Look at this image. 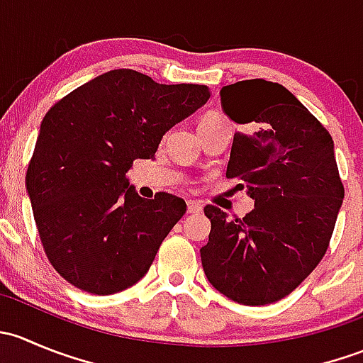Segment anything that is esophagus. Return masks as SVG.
I'll return each mask as SVG.
<instances>
[{
    "label": "esophagus",
    "instance_id": "34e87169",
    "mask_svg": "<svg viewBox=\"0 0 363 363\" xmlns=\"http://www.w3.org/2000/svg\"><path fill=\"white\" fill-rule=\"evenodd\" d=\"M188 212L189 214H199V212H202V205L195 200H188Z\"/></svg>",
    "mask_w": 363,
    "mask_h": 363
}]
</instances>
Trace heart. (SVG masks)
<instances>
[{
    "label": "heart",
    "instance_id": "1",
    "mask_svg": "<svg viewBox=\"0 0 363 363\" xmlns=\"http://www.w3.org/2000/svg\"><path fill=\"white\" fill-rule=\"evenodd\" d=\"M216 119H221V117L214 116V113H208V116H203V117H202V119H200L199 126H200V124H205V123H211V121H216Z\"/></svg>",
    "mask_w": 363,
    "mask_h": 363
}]
</instances>
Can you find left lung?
<instances>
[{
  "label": "left lung",
  "instance_id": "1",
  "mask_svg": "<svg viewBox=\"0 0 363 363\" xmlns=\"http://www.w3.org/2000/svg\"><path fill=\"white\" fill-rule=\"evenodd\" d=\"M221 105L246 128L233 135L226 177L242 181L255 208L233 221L203 208V272L233 302L265 306L290 295L328 250L344 199L334 140L281 84L240 80L223 87Z\"/></svg>",
  "mask_w": 363,
  "mask_h": 363
}]
</instances>
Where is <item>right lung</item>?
Returning <instances> with one entry per match:
<instances>
[{"label": "right lung", "instance_id": "1", "mask_svg": "<svg viewBox=\"0 0 363 363\" xmlns=\"http://www.w3.org/2000/svg\"><path fill=\"white\" fill-rule=\"evenodd\" d=\"M211 98L207 86L158 84L135 69L104 73L45 113L26 189L47 258L69 284L94 295L133 286L186 202L138 196L126 174L155 158L163 135Z\"/></svg>", "mask_w": 363, "mask_h": 363}]
</instances>
